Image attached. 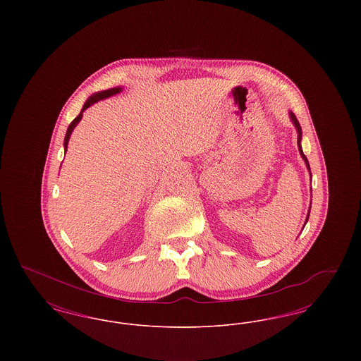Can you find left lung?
Masks as SVG:
<instances>
[{
  "mask_svg": "<svg viewBox=\"0 0 361 361\" xmlns=\"http://www.w3.org/2000/svg\"><path fill=\"white\" fill-rule=\"evenodd\" d=\"M290 116H291L292 121H293V124H295V127H296V130H298V146H299V153L300 155L303 157V159H305V162H306V165H307V169L310 171V164L309 161H307V157L303 154V150H302V146H300V139H302V128H300V124H299V121L296 119V116L293 115V114H290ZM307 219H309V216H307Z\"/></svg>",
  "mask_w": 361,
  "mask_h": 361,
  "instance_id": "1",
  "label": "left lung"
}]
</instances>
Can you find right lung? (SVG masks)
Here are the masks:
<instances>
[{
    "instance_id": "obj_1",
    "label": "right lung",
    "mask_w": 361,
    "mask_h": 361,
    "mask_svg": "<svg viewBox=\"0 0 361 361\" xmlns=\"http://www.w3.org/2000/svg\"><path fill=\"white\" fill-rule=\"evenodd\" d=\"M121 90V87L108 89V90H103V92H100V93H96V94H93L90 99H87V100H86V103L84 104V106H82V111H81V114H80V115H78V116H77L74 121L70 123L69 128H68V133H66V137H65V150H68V143H69L71 131H73V130H74V127L78 124V121H81V118H82V112L85 111L86 108H89L92 104L97 103V102H100V100H103V99L111 97V96H114V94L119 93Z\"/></svg>"
}]
</instances>
